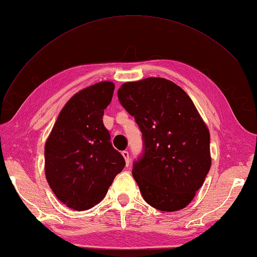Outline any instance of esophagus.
Instances as JSON below:
<instances>
[{"label": "esophagus", "instance_id": "obj_1", "mask_svg": "<svg viewBox=\"0 0 257 257\" xmlns=\"http://www.w3.org/2000/svg\"><path fill=\"white\" fill-rule=\"evenodd\" d=\"M122 157L124 158V160H125L126 167L130 166V155H128V152L127 151H122Z\"/></svg>", "mask_w": 257, "mask_h": 257}]
</instances>
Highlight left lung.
<instances>
[{"mask_svg": "<svg viewBox=\"0 0 257 257\" xmlns=\"http://www.w3.org/2000/svg\"><path fill=\"white\" fill-rule=\"evenodd\" d=\"M118 97L143 133L144 157L132 174L144 199L161 211L185 208L211 166L210 133L195 105L160 77L123 83Z\"/></svg>", "mask_w": 257, "mask_h": 257, "instance_id": "left-lung-1", "label": "left lung"}]
</instances>
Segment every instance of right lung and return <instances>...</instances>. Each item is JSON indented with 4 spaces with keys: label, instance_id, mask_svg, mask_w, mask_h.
<instances>
[{
    "label": "right lung",
    "instance_id": "right-lung-1",
    "mask_svg": "<svg viewBox=\"0 0 257 257\" xmlns=\"http://www.w3.org/2000/svg\"><path fill=\"white\" fill-rule=\"evenodd\" d=\"M113 90V82L100 81L77 92L45 144L46 179L61 203L77 211L100 203L125 166L103 123Z\"/></svg>",
    "mask_w": 257,
    "mask_h": 257
}]
</instances>
